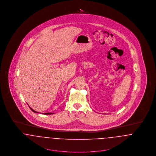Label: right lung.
I'll return each mask as SVG.
<instances>
[{
    "mask_svg": "<svg viewBox=\"0 0 156 156\" xmlns=\"http://www.w3.org/2000/svg\"><path fill=\"white\" fill-rule=\"evenodd\" d=\"M29 107L30 108V109L32 111L34 112H35V113H39V112H38L35 111L34 110H33V109H32L30 106H29ZM53 113H44L43 114H44V115H51V114H53Z\"/></svg>",
    "mask_w": 156,
    "mask_h": 156,
    "instance_id": "add662e5",
    "label": "right lung"
}]
</instances>
